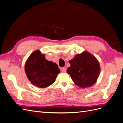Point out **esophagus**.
Here are the masks:
<instances>
[{"label":"esophagus","mask_w":123,"mask_h":123,"mask_svg":"<svg viewBox=\"0 0 123 123\" xmlns=\"http://www.w3.org/2000/svg\"><path fill=\"white\" fill-rule=\"evenodd\" d=\"M61 70H62V72H63V73H66V68H62V69H61Z\"/></svg>","instance_id":"esophagus-1"}]
</instances>
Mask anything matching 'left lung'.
Segmentation results:
<instances>
[{"instance_id":"obj_1","label":"left lung","mask_w":123,"mask_h":123,"mask_svg":"<svg viewBox=\"0 0 123 123\" xmlns=\"http://www.w3.org/2000/svg\"><path fill=\"white\" fill-rule=\"evenodd\" d=\"M69 63L71 66L67 72L76 85L86 88L96 83L100 69L99 62L93 55L84 51L75 55Z\"/></svg>"}]
</instances>
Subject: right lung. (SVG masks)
Segmentation results:
<instances>
[{"label":"right lung","instance_id":"1","mask_svg":"<svg viewBox=\"0 0 123 123\" xmlns=\"http://www.w3.org/2000/svg\"><path fill=\"white\" fill-rule=\"evenodd\" d=\"M25 72L31 83L39 88H46L55 81L60 72L58 66L45 58L37 50L33 52L25 62Z\"/></svg>","mask_w":123,"mask_h":123}]
</instances>
